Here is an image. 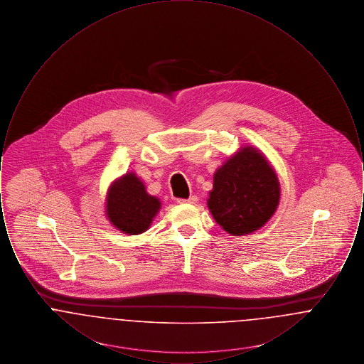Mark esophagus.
Instances as JSON below:
<instances>
[{"mask_svg":"<svg viewBox=\"0 0 364 364\" xmlns=\"http://www.w3.org/2000/svg\"><path fill=\"white\" fill-rule=\"evenodd\" d=\"M178 203H191V205H195L198 202V198L195 195H191L188 199H177Z\"/></svg>","mask_w":364,"mask_h":364,"instance_id":"obj_1","label":"esophagus"}]
</instances>
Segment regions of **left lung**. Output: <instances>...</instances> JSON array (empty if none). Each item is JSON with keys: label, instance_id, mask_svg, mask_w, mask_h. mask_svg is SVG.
I'll list each match as a JSON object with an SVG mask.
<instances>
[{"label": "left lung", "instance_id": "obj_1", "mask_svg": "<svg viewBox=\"0 0 364 364\" xmlns=\"http://www.w3.org/2000/svg\"><path fill=\"white\" fill-rule=\"evenodd\" d=\"M208 206L215 223L233 236L252 233L276 213L281 188L260 150L245 146L214 173Z\"/></svg>", "mask_w": 364, "mask_h": 364}]
</instances>
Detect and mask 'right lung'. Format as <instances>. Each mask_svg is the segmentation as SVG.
Returning <instances> with one entry per match:
<instances>
[{
    "instance_id": "right-lung-1",
    "label": "right lung",
    "mask_w": 364,
    "mask_h": 364,
    "mask_svg": "<svg viewBox=\"0 0 364 364\" xmlns=\"http://www.w3.org/2000/svg\"><path fill=\"white\" fill-rule=\"evenodd\" d=\"M159 208V199L147 193L143 181L135 173L124 174L107 190L106 217L122 233L146 232Z\"/></svg>"
}]
</instances>
